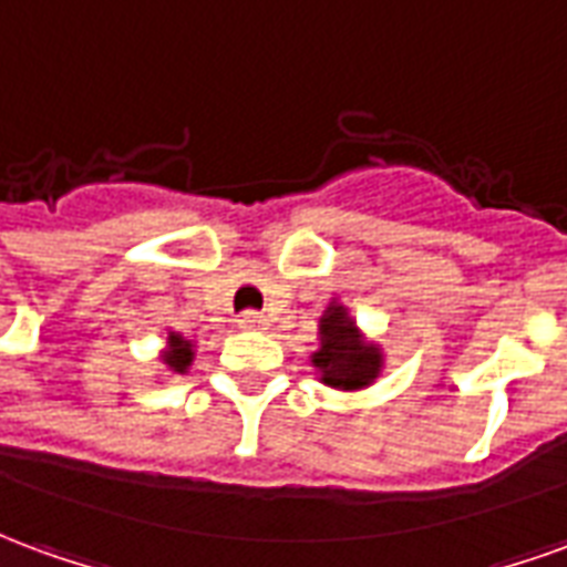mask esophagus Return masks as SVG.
Listing matches in <instances>:
<instances>
[{
    "mask_svg": "<svg viewBox=\"0 0 567 567\" xmlns=\"http://www.w3.org/2000/svg\"><path fill=\"white\" fill-rule=\"evenodd\" d=\"M238 329H247V332H254V329H266V317L259 311H244L238 317Z\"/></svg>",
    "mask_w": 567,
    "mask_h": 567,
    "instance_id": "obj_1",
    "label": "esophagus"
}]
</instances>
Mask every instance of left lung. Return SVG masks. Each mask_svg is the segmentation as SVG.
<instances>
[{"mask_svg": "<svg viewBox=\"0 0 567 567\" xmlns=\"http://www.w3.org/2000/svg\"><path fill=\"white\" fill-rule=\"evenodd\" d=\"M313 369L332 390H365L383 369V353L359 334L344 305L332 301L320 320V347L313 350Z\"/></svg>", "mask_w": 567, "mask_h": 567, "instance_id": "obj_1", "label": "left lung"}]
</instances>
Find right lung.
<instances>
[{"label": "right lung", "mask_w": 567, "mask_h": 567, "mask_svg": "<svg viewBox=\"0 0 567 567\" xmlns=\"http://www.w3.org/2000/svg\"><path fill=\"white\" fill-rule=\"evenodd\" d=\"M163 362L175 374H184V371L193 365V341H187L184 334L168 332V341H165L163 350Z\"/></svg>", "instance_id": "add662e5"}]
</instances>
